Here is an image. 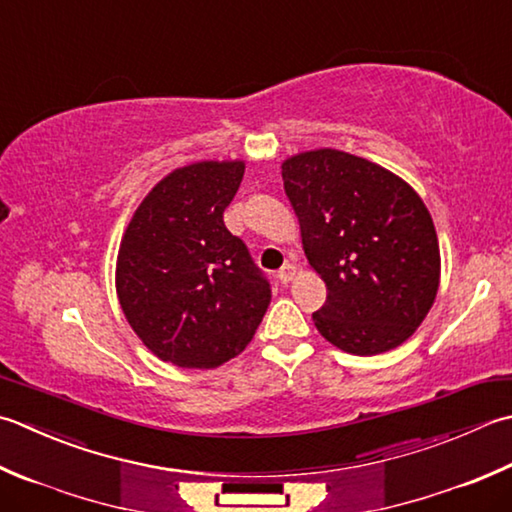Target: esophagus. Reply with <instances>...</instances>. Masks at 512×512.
Listing matches in <instances>:
<instances>
[{"label": "esophagus", "mask_w": 512, "mask_h": 512, "mask_svg": "<svg viewBox=\"0 0 512 512\" xmlns=\"http://www.w3.org/2000/svg\"><path fill=\"white\" fill-rule=\"evenodd\" d=\"M295 273H297V268H295L293 264H284L282 268L277 270V275H275V277H277V282H279V284H284V286H286L288 282H293Z\"/></svg>", "instance_id": "obj_1"}]
</instances>
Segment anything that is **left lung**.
I'll return each mask as SVG.
<instances>
[{"mask_svg": "<svg viewBox=\"0 0 512 512\" xmlns=\"http://www.w3.org/2000/svg\"><path fill=\"white\" fill-rule=\"evenodd\" d=\"M304 253L328 288L313 322L353 355L399 346L439 288L437 233L422 199L390 170L322 148L282 166Z\"/></svg>", "mask_w": 512, "mask_h": 512, "instance_id": "1", "label": "left lung"}]
</instances>
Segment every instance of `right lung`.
I'll return each instance as SVG.
<instances>
[{"mask_svg":"<svg viewBox=\"0 0 512 512\" xmlns=\"http://www.w3.org/2000/svg\"><path fill=\"white\" fill-rule=\"evenodd\" d=\"M242 162L177 168L150 193L117 255V297L153 353L215 368L242 353L270 304V282L224 224Z\"/></svg>","mask_w":512,"mask_h":512,"instance_id":"right-lung-1","label":"right lung"}]
</instances>
